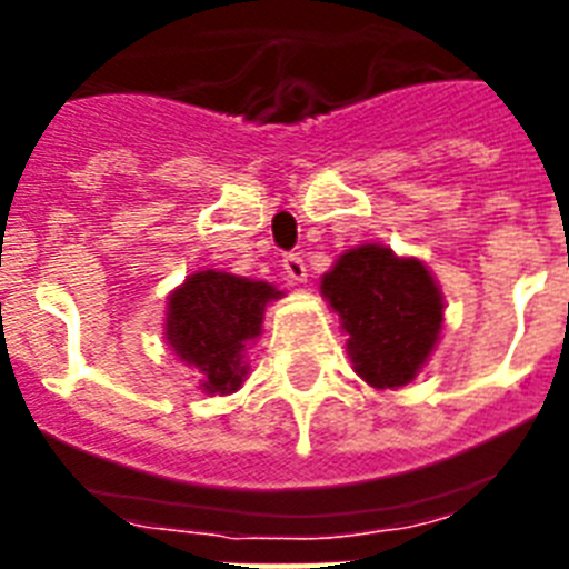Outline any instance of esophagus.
I'll use <instances>...</instances> for the list:
<instances>
[{
	"instance_id": "1",
	"label": "esophagus",
	"mask_w": 569,
	"mask_h": 569,
	"mask_svg": "<svg viewBox=\"0 0 569 569\" xmlns=\"http://www.w3.org/2000/svg\"><path fill=\"white\" fill-rule=\"evenodd\" d=\"M283 274L289 283H303L307 280V266H303L301 253H286Z\"/></svg>"
}]
</instances>
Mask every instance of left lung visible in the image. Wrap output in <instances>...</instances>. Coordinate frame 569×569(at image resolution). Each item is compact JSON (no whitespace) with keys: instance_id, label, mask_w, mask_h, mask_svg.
<instances>
[{"instance_id":"8db88e82","label":"left lung","mask_w":569,"mask_h":569,"mask_svg":"<svg viewBox=\"0 0 569 569\" xmlns=\"http://www.w3.org/2000/svg\"><path fill=\"white\" fill-rule=\"evenodd\" d=\"M321 295L339 312L348 357L369 387H405L428 363L440 339L442 292L425 262L360 244L321 277Z\"/></svg>"}]
</instances>
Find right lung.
I'll list each match as a JSON object with an SVG mask.
<instances>
[{"label": "right lung", "mask_w": 569, "mask_h": 569, "mask_svg": "<svg viewBox=\"0 0 569 569\" xmlns=\"http://www.w3.org/2000/svg\"><path fill=\"white\" fill-rule=\"evenodd\" d=\"M280 289L262 280L197 271L168 295L164 339L186 366L200 372V389L230 396L248 378L244 348L262 333V316Z\"/></svg>", "instance_id": "obj_1"}]
</instances>
